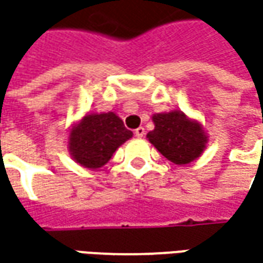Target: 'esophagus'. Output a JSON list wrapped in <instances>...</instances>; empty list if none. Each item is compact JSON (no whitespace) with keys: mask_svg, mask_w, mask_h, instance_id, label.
I'll return each mask as SVG.
<instances>
[{"mask_svg":"<svg viewBox=\"0 0 263 263\" xmlns=\"http://www.w3.org/2000/svg\"><path fill=\"white\" fill-rule=\"evenodd\" d=\"M135 136L139 137V139H142V137L145 136V128H143V127H137L136 130H135Z\"/></svg>","mask_w":263,"mask_h":263,"instance_id":"esophagus-1","label":"esophagus"}]
</instances>
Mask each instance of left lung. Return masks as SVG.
Segmentation results:
<instances>
[{
	"mask_svg": "<svg viewBox=\"0 0 263 263\" xmlns=\"http://www.w3.org/2000/svg\"><path fill=\"white\" fill-rule=\"evenodd\" d=\"M155 128L147 133L149 142L177 165L196 159L205 149L206 136L197 121L189 120L180 111L154 116Z\"/></svg>",
	"mask_w": 263,
	"mask_h": 263,
	"instance_id": "8db88e82",
	"label": "left lung"
}]
</instances>
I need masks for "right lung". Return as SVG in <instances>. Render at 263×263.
Instances as JSON below:
<instances>
[{
	"mask_svg": "<svg viewBox=\"0 0 263 263\" xmlns=\"http://www.w3.org/2000/svg\"><path fill=\"white\" fill-rule=\"evenodd\" d=\"M133 136L114 114L86 116L70 133V152L80 165L96 168L105 165L118 146Z\"/></svg>",
	"mask_w": 263,
	"mask_h": 263,
	"instance_id": "1",
	"label": "right lung"
}]
</instances>
